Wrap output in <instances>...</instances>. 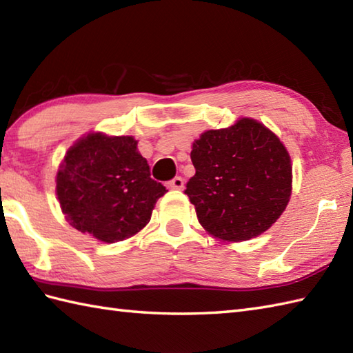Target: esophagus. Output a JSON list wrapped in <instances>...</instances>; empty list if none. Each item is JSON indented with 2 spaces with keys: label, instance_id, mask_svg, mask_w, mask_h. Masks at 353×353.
<instances>
[{
  "label": "esophagus",
  "instance_id": "1",
  "mask_svg": "<svg viewBox=\"0 0 353 353\" xmlns=\"http://www.w3.org/2000/svg\"><path fill=\"white\" fill-rule=\"evenodd\" d=\"M183 185H185V182H183V179L181 176L171 179V181L167 183L170 190H182Z\"/></svg>",
  "mask_w": 353,
  "mask_h": 353
}]
</instances>
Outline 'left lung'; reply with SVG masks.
<instances>
[{
    "label": "left lung",
    "instance_id": "obj_1",
    "mask_svg": "<svg viewBox=\"0 0 353 353\" xmlns=\"http://www.w3.org/2000/svg\"><path fill=\"white\" fill-rule=\"evenodd\" d=\"M196 174L185 194L212 236L245 241L272 228L291 196L292 167L287 148L256 119L241 118L194 141Z\"/></svg>",
    "mask_w": 353,
    "mask_h": 353
}]
</instances>
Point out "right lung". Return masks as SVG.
<instances>
[{
	"mask_svg": "<svg viewBox=\"0 0 353 353\" xmlns=\"http://www.w3.org/2000/svg\"><path fill=\"white\" fill-rule=\"evenodd\" d=\"M133 137L89 133L74 144L56 177L62 212L72 228L103 243L133 236L167 190L150 177Z\"/></svg>",
	"mask_w": 353,
	"mask_h": 353,
	"instance_id": "right-lung-1",
	"label": "right lung"
}]
</instances>
